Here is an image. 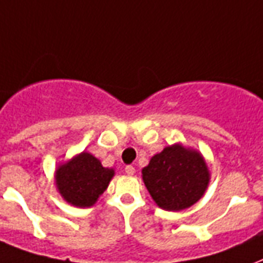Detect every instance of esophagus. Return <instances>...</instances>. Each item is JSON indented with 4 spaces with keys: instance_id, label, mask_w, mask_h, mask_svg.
Segmentation results:
<instances>
[{
    "instance_id": "obj_1",
    "label": "esophagus",
    "mask_w": 263,
    "mask_h": 263,
    "mask_svg": "<svg viewBox=\"0 0 263 263\" xmlns=\"http://www.w3.org/2000/svg\"><path fill=\"white\" fill-rule=\"evenodd\" d=\"M125 172H126V174H127V176H133L134 173H136V168H134L133 166H126Z\"/></svg>"
}]
</instances>
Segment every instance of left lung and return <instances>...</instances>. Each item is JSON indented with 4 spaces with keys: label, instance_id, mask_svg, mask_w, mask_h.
I'll list each match as a JSON object with an SVG mask.
<instances>
[{
    "label": "left lung",
    "instance_id": "left-lung-1",
    "mask_svg": "<svg viewBox=\"0 0 263 263\" xmlns=\"http://www.w3.org/2000/svg\"><path fill=\"white\" fill-rule=\"evenodd\" d=\"M141 174L151 197L166 211H182L197 203L211 177L203 155L181 142L154 155Z\"/></svg>",
    "mask_w": 263,
    "mask_h": 263
}]
</instances>
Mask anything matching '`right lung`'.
<instances>
[{
  "mask_svg": "<svg viewBox=\"0 0 263 263\" xmlns=\"http://www.w3.org/2000/svg\"><path fill=\"white\" fill-rule=\"evenodd\" d=\"M115 168L104 167L96 156L83 151L58 164L54 184L60 196L74 207H91L108 188Z\"/></svg>",
  "mask_w": 263,
  "mask_h": 263,
  "instance_id": "add662e5",
  "label": "right lung"
}]
</instances>
